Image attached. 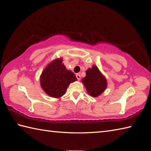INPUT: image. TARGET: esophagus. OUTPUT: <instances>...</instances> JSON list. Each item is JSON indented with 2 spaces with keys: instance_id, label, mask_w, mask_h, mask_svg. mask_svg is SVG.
<instances>
[{
  "instance_id": "34e87169",
  "label": "esophagus",
  "mask_w": 151,
  "mask_h": 151,
  "mask_svg": "<svg viewBox=\"0 0 151 151\" xmlns=\"http://www.w3.org/2000/svg\"><path fill=\"white\" fill-rule=\"evenodd\" d=\"M76 78L78 79V81L81 80V75H79V74H76Z\"/></svg>"
}]
</instances>
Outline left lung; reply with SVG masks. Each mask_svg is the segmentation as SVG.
<instances>
[{
	"mask_svg": "<svg viewBox=\"0 0 151 151\" xmlns=\"http://www.w3.org/2000/svg\"><path fill=\"white\" fill-rule=\"evenodd\" d=\"M82 82L88 93L93 97H96L102 94L107 86L106 79L96 66L86 70V76L83 78Z\"/></svg>",
	"mask_w": 151,
	"mask_h": 151,
	"instance_id": "obj_1",
	"label": "left lung"
}]
</instances>
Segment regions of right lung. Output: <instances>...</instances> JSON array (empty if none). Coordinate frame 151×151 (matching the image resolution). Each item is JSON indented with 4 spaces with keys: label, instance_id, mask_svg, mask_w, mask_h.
<instances>
[{
    "label": "right lung",
    "instance_id": "right-lung-1",
    "mask_svg": "<svg viewBox=\"0 0 151 151\" xmlns=\"http://www.w3.org/2000/svg\"><path fill=\"white\" fill-rule=\"evenodd\" d=\"M75 75L68 70L62 59H55L49 63L41 75L40 83L46 94L53 98H60L65 94L70 83L76 81Z\"/></svg>",
    "mask_w": 151,
    "mask_h": 151
}]
</instances>
